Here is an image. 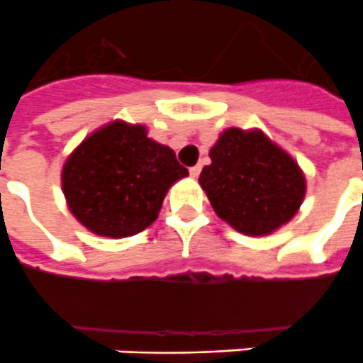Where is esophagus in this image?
<instances>
[{
    "label": "esophagus",
    "mask_w": 363,
    "mask_h": 363,
    "mask_svg": "<svg viewBox=\"0 0 363 363\" xmlns=\"http://www.w3.org/2000/svg\"><path fill=\"white\" fill-rule=\"evenodd\" d=\"M200 171H202V165H194V167H190V174H192L194 179L200 174Z\"/></svg>",
    "instance_id": "obj_1"
}]
</instances>
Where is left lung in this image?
<instances>
[{"mask_svg": "<svg viewBox=\"0 0 363 363\" xmlns=\"http://www.w3.org/2000/svg\"><path fill=\"white\" fill-rule=\"evenodd\" d=\"M200 184L230 227L264 236L289 223L306 194L298 163L262 130L227 128L209 150Z\"/></svg>", "mask_w": 363, "mask_h": 363, "instance_id": "8db88e82", "label": "left lung"}]
</instances>
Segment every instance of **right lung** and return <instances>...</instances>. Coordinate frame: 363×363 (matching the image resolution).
<instances>
[{
    "mask_svg": "<svg viewBox=\"0 0 363 363\" xmlns=\"http://www.w3.org/2000/svg\"><path fill=\"white\" fill-rule=\"evenodd\" d=\"M186 174L171 147L147 138L146 127L115 121L69 155L61 184L86 229L123 238L150 227L171 184Z\"/></svg>",
    "mask_w": 363,
    "mask_h": 363,
    "instance_id": "obj_1",
    "label": "right lung"
}]
</instances>
